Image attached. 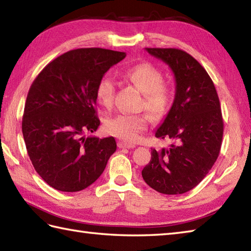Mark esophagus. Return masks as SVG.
Returning <instances> with one entry per match:
<instances>
[{"label": "esophagus", "instance_id": "esophagus-1", "mask_svg": "<svg viewBox=\"0 0 251 251\" xmlns=\"http://www.w3.org/2000/svg\"><path fill=\"white\" fill-rule=\"evenodd\" d=\"M117 146H119V148H121V149H132V148H135V145H132V144H127V142H124V141H119V144H117Z\"/></svg>", "mask_w": 251, "mask_h": 251}]
</instances>
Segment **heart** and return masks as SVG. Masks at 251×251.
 Masks as SVG:
<instances>
[{
  "instance_id": "obj_1",
  "label": "heart",
  "mask_w": 251,
  "mask_h": 251,
  "mask_svg": "<svg viewBox=\"0 0 251 251\" xmlns=\"http://www.w3.org/2000/svg\"><path fill=\"white\" fill-rule=\"evenodd\" d=\"M122 77L144 95L141 107L154 119H162L168 113L172 91L163 82V73L158 67L150 63H139L123 72ZM114 82L109 77H102L96 86L97 101L102 107L110 110L114 103ZM148 125L149 119L146 114H120L106 121L105 130L123 141L135 142Z\"/></svg>"
}]
</instances>
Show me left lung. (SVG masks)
Segmentation results:
<instances>
[{
  "label": "left lung",
  "mask_w": 251,
  "mask_h": 251,
  "mask_svg": "<svg viewBox=\"0 0 251 251\" xmlns=\"http://www.w3.org/2000/svg\"><path fill=\"white\" fill-rule=\"evenodd\" d=\"M168 64L176 82L175 99L155 131L172 144L151 150V160L141 172L151 188L179 195L196 187L217 161L223 138V119L214 83L195 58L179 49L146 48Z\"/></svg>",
  "instance_id": "left-lung-1"
}]
</instances>
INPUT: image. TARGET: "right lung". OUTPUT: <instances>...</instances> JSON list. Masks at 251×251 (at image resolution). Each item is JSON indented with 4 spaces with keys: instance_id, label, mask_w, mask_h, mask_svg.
<instances>
[{
    "instance_id": "right-lung-1",
    "label": "right lung",
    "mask_w": 251,
    "mask_h": 251,
    "mask_svg": "<svg viewBox=\"0 0 251 251\" xmlns=\"http://www.w3.org/2000/svg\"><path fill=\"white\" fill-rule=\"evenodd\" d=\"M126 53L76 49L43 68L29 89L23 136L34 170L54 189L75 193L95 183L116 150L113 137H86L100 125L96 86Z\"/></svg>"
}]
</instances>
